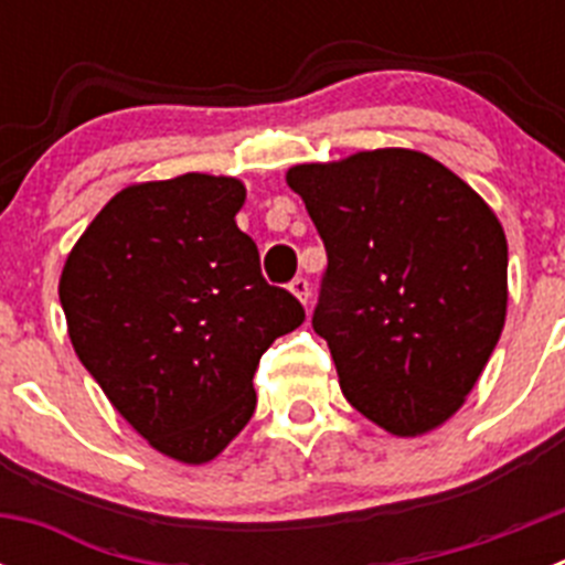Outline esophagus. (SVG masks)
Here are the masks:
<instances>
[{
  "mask_svg": "<svg viewBox=\"0 0 565 565\" xmlns=\"http://www.w3.org/2000/svg\"><path fill=\"white\" fill-rule=\"evenodd\" d=\"M288 288H291V294L302 302V306H308V299H311V282H308L306 277H294Z\"/></svg>",
  "mask_w": 565,
  "mask_h": 565,
  "instance_id": "1",
  "label": "esophagus"
}]
</instances>
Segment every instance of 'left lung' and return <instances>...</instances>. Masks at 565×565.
Returning a JSON list of instances; mask_svg holds the SVG:
<instances>
[{
    "label": "left lung",
    "mask_w": 565,
    "mask_h": 565,
    "mask_svg": "<svg viewBox=\"0 0 565 565\" xmlns=\"http://www.w3.org/2000/svg\"><path fill=\"white\" fill-rule=\"evenodd\" d=\"M326 243L311 326L344 398L393 436H422L463 404L507 319V237L450 169L373 149L288 169Z\"/></svg>",
    "instance_id": "8db88e82"
}]
</instances>
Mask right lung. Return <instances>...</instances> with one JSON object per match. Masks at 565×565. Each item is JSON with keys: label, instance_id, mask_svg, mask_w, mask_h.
Returning <instances> with one entry per match:
<instances>
[{"label": "right lung", "instance_id": "add662e5", "mask_svg": "<svg viewBox=\"0 0 565 565\" xmlns=\"http://www.w3.org/2000/svg\"><path fill=\"white\" fill-rule=\"evenodd\" d=\"M246 189L189 172L118 192L64 263L70 342L154 450L212 461L254 416V371L306 308L268 286L234 214Z\"/></svg>", "mask_w": 565, "mask_h": 565}]
</instances>
